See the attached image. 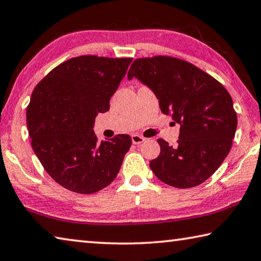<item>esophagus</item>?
I'll return each instance as SVG.
<instances>
[{"instance_id": "esophagus-1", "label": "esophagus", "mask_w": 261, "mask_h": 261, "mask_svg": "<svg viewBox=\"0 0 261 261\" xmlns=\"http://www.w3.org/2000/svg\"><path fill=\"white\" fill-rule=\"evenodd\" d=\"M144 141H145V138H143V136L138 135V134L132 135V142H133L134 144H141V143H143Z\"/></svg>"}]
</instances>
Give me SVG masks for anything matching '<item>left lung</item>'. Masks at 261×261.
Listing matches in <instances>:
<instances>
[{"label":"left lung","instance_id":"left-lung-1","mask_svg":"<svg viewBox=\"0 0 261 261\" xmlns=\"http://www.w3.org/2000/svg\"><path fill=\"white\" fill-rule=\"evenodd\" d=\"M134 76L153 91L162 112L181 125L175 145L157 140L161 154L150 162L151 171L175 188L203 184L230 151L237 127L231 96L206 72L171 56L135 59L128 79Z\"/></svg>","mask_w":261,"mask_h":261}]
</instances>
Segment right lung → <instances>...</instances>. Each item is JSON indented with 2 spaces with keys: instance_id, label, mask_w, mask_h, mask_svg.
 I'll return each mask as SVG.
<instances>
[{
  "instance_id": "right-lung-1",
  "label": "right lung",
  "mask_w": 261,
  "mask_h": 261,
  "mask_svg": "<svg viewBox=\"0 0 261 261\" xmlns=\"http://www.w3.org/2000/svg\"><path fill=\"white\" fill-rule=\"evenodd\" d=\"M133 58L79 56L59 64L33 90L26 109L32 148L67 190L94 194L116 179L132 145L127 134L97 141L94 121L110 109Z\"/></svg>"
}]
</instances>
